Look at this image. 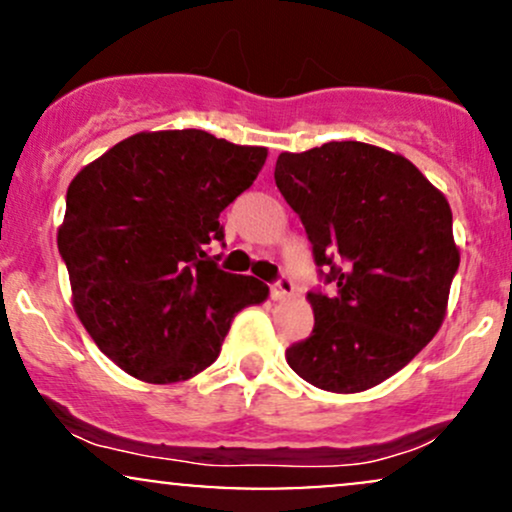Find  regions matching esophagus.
Returning a JSON list of instances; mask_svg holds the SVG:
<instances>
[{
	"label": "esophagus",
	"mask_w": 512,
	"mask_h": 512,
	"mask_svg": "<svg viewBox=\"0 0 512 512\" xmlns=\"http://www.w3.org/2000/svg\"><path fill=\"white\" fill-rule=\"evenodd\" d=\"M291 296H293V281L289 276H281V279L272 286V298L274 301H289Z\"/></svg>",
	"instance_id": "1"
}]
</instances>
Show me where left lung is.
Wrapping results in <instances>:
<instances>
[{"instance_id":"left-lung-1","label":"left lung","mask_w":512,"mask_h":512,"mask_svg":"<svg viewBox=\"0 0 512 512\" xmlns=\"http://www.w3.org/2000/svg\"><path fill=\"white\" fill-rule=\"evenodd\" d=\"M274 180L337 291L308 293L315 327L286 349L320 390L351 395L395 375L436 337L460 248L448 199L409 158L363 142L279 154Z\"/></svg>"}]
</instances>
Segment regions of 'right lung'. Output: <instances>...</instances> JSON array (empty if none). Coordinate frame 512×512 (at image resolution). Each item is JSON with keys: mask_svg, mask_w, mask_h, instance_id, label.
<instances>
[{"mask_svg": "<svg viewBox=\"0 0 512 512\" xmlns=\"http://www.w3.org/2000/svg\"><path fill=\"white\" fill-rule=\"evenodd\" d=\"M264 161V146L161 129L122 139L69 182L57 248L74 313L132 378H195L216 361L233 317L267 301V284L223 272L207 252L223 240L219 214Z\"/></svg>", "mask_w": 512, "mask_h": 512, "instance_id": "right-lung-1", "label": "right lung"}]
</instances>
